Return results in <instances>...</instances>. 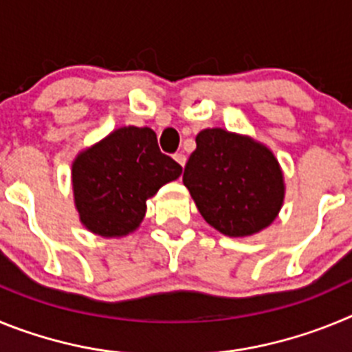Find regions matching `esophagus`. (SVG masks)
<instances>
[{
    "label": "esophagus",
    "instance_id": "34e87169",
    "mask_svg": "<svg viewBox=\"0 0 352 352\" xmlns=\"http://www.w3.org/2000/svg\"><path fill=\"white\" fill-rule=\"evenodd\" d=\"M174 160L178 162V164H179V166H182V167H185L186 157H185V155H183V153H176V155H174Z\"/></svg>",
    "mask_w": 352,
    "mask_h": 352
}]
</instances>
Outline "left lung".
<instances>
[{"mask_svg": "<svg viewBox=\"0 0 352 352\" xmlns=\"http://www.w3.org/2000/svg\"><path fill=\"white\" fill-rule=\"evenodd\" d=\"M195 142L183 183L203 219L231 238L272 226L285 197L284 173L272 149L223 129L201 130Z\"/></svg>", "mask_w": 352, "mask_h": 352, "instance_id": "8db88e82", "label": "left lung"}]
</instances>
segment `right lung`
<instances>
[{"mask_svg": "<svg viewBox=\"0 0 352 352\" xmlns=\"http://www.w3.org/2000/svg\"><path fill=\"white\" fill-rule=\"evenodd\" d=\"M182 166L158 149L148 126H121L79 151L72 188L79 220L93 234L123 238L141 226L146 201L174 182Z\"/></svg>", "mask_w": 352, "mask_h": 352, "instance_id": "obj_1", "label": "right lung"}]
</instances>
